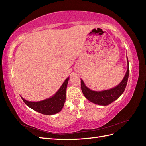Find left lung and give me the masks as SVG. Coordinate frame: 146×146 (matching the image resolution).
Segmentation results:
<instances>
[{
  "instance_id": "8db88e82",
  "label": "left lung",
  "mask_w": 146,
  "mask_h": 146,
  "mask_svg": "<svg viewBox=\"0 0 146 146\" xmlns=\"http://www.w3.org/2000/svg\"><path fill=\"white\" fill-rule=\"evenodd\" d=\"M127 70L123 80L111 89L100 91H93L88 88L81 79V88L83 95L91 102L100 105H108L117 99L124 91L129 76V63L127 56Z\"/></svg>"
}]
</instances>
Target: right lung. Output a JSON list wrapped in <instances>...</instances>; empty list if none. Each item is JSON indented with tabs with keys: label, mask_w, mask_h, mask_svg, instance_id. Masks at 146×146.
<instances>
[{
	"label": "right lung",
	"mask_w": 146,
	"mask_h": 146,
	"mask_svg": "<svg viewBox=\"0 0 146 146\" xmlns=\"http://www.w3.org/2000/svg\"><path fill=\"white\" fill-rule=\"evenodd\" d=\"M69 77L66 79L56 93L50 98L38 102H31L21 97L24 103L30 108L46 115H52L59 113L62 110L65 100L66 92Z\"/></svg>",
	"instance_id": "obj_1"
}]
</instances>
